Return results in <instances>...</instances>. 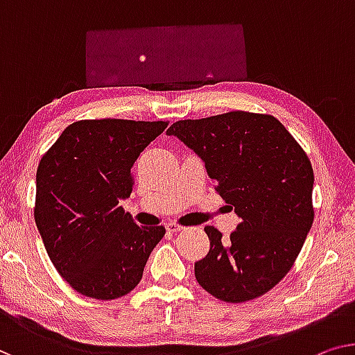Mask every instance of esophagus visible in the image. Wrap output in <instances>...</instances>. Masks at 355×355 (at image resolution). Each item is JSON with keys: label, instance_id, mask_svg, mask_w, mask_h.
Here are the masks:
<instances>
[{"label": "esophagus", "instance_id": "esophagus-1", "mask_svg": "<svg viewBox=\"0 0 355 355\" xmlns=\"http://www.w3.org/2000/svg\"><path fill=\"white\" fill-rule=\"evenodd\" d=\"M166 230H167L168 232H178V231L183 230V226L175 223V221H171V223L166 225Z\"/></svg>", "mask_w": 355, "mask_h": 355}]
</instances>
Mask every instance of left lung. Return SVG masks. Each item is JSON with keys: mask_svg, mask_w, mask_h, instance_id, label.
I'll return each mask as SVG.
<instances>
[{"mask_svg": "<svg viewBox=\"0 0 355 355\" xmlns=\"http://www.w3.org/2000/svg\"><path fill=\"white\" fill-rule=\"evenodd\" d=\"M167 135L202 159L241 218L230 241L205 226L210 250L194 263L196 280L226 303L269 292L293 266L314 221V172L303 148L274 116L245 111L178 121Z\"/></svg>", "mask_w": 355, "mask_h": 355, "instance_id": "1", "label": "left lung"}]
</instances>
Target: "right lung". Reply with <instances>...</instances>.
I'll list each match as a JSON object with an SVG mask.
<instances>
[{"label":"right lung","mask_w":355,"mask_h":355,"mask_svg":"<svg viewBox=\"0 0 355 355\" xmlns=\"http://www.w3.org/2000/svg\"><path fill=\"white\" fill-rule=\"evenodd\" d=\"M164 121L89 119L67 127L36 171L35 221L60 276L84 296L116 300L144 276L164 226L144 228L121 207L132 167Z\"/></svg>","instance_id":"add662e5"}]
</instances>
